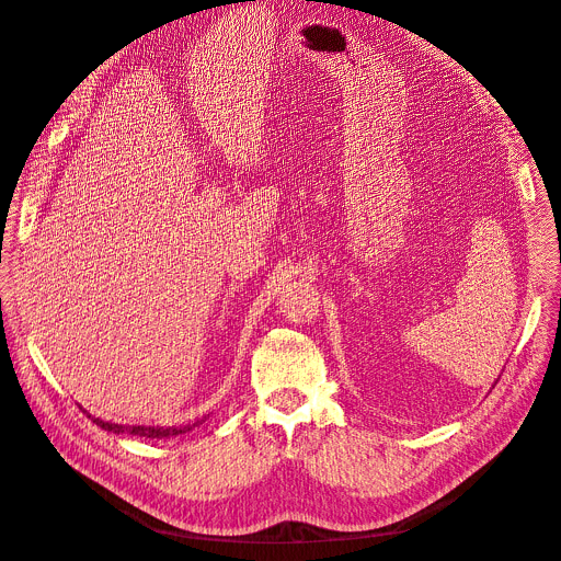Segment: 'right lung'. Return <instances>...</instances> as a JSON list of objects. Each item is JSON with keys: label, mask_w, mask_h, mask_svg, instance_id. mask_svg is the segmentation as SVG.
I'll return each mask as SVG.
<instances>
[{"label": "right lung", "mask_w": 561, "mask_h": 561, "mask_svg": "<svg viewBox=\"0 0 561 561\" xmlns=\"http://www.w3.org/2000/svg\"><path fill=\"white\" fill-rule=\"evenodd\" d=\"M82 413H88V411L82 409ZM88 417H92V422H96L101 428L112 431V434H130V436H139V438H157V440H161V438H172V436L186 434V431H193V428L199 426L208 415L199 417V420L193 422V424H184V426H144V424L127 426V424H112V422H105V420L94 417V415H90V413H88Z\"/></svg>", "instance_id": "obj_1"}]
</instances>
